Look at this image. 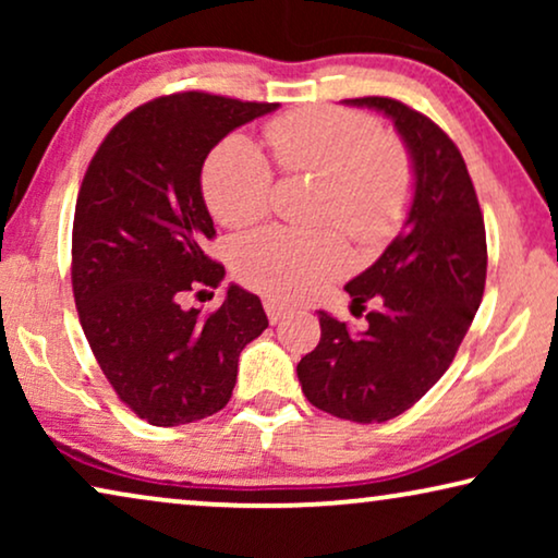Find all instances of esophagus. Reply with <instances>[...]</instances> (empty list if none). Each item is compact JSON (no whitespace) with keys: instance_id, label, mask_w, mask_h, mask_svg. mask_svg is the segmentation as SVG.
Instances as JSON below:
<instances>
[{"instance_id":"1","label":"esophagus","mask_w":558,"mask_h":558,"mask_svg":"<svg viewBox=\"0 0 558 558\" xmlns=\"http://www.w3.org/2000/svg\"><path fill=\"white\" fill-rule=\"evenodd\" d=\"M264 310H266V317H269L271 323H279V319H284L289 312H292V307H287V304H281L277 300H266Z\"/></svg>"}]
</instances>
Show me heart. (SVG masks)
Masks as SVG:
<instances>
[{"label": "heart", "instance_id": "b5f03b06", "mask_svg": "<svg viewBox=\"0 0 558 558\" xmlns=\"http://www.w3.org/2000/svg\"><path fill=\"white\" fill-rule=\"evenodd\" d=\"M274 162L284 174L323 180L317 218L338 226L357 246L378 248L399 231L414 197V165L368 113L310 106L266 124ZM274 172L248 136L231 134L210 151L203 195L228 228L262 220L271 208ZM348 248L335 231L271 226L235 243L233 269L243 284L274 300L317 294L348 269Z\"/></svg>", "mask_w": 558, "mask_h": 558}]
</instances>
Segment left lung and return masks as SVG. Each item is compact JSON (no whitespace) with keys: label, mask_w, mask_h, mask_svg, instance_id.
<instances>
[{"label":"left lung","mask_w":558,"mask_h":558,"mask_svg":"<svg viewBox=\"0 0 558 558\" xmlns=\"http://www.w3.org/2000/svg\"><path fill=\"white\" fill-rule=\"evenodd\" d=\"M384 111L414 162V201L401 233L348 281L353 312L378 300L363 332L319 312V342L296 365L312 407L357 424L414 407L452 365L483 302L485 220L457 144L429 117L386 96L348 98Z\"/></svg>","instance_id":"1"}]
</instances>
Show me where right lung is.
Wrapping results in <instances>:
<instances>
[{"label": "right lung", "instance_id": "add662e5", "mask_svg": "<svg viewBox=\"0 0 558 558\" xmlns=\"http://www.w3.org/2000/svg\"><path fill=\"white\" fill-rule=\"evenodd\" d=\"M277 106L205 90L159 96L106 134L81 182L75 307L106 380L144 422L178 426L223 409L241 350L269 327L262 300L235 284L216 312L180 302L226 277L205 254L216 235L201 190L205 157Z\"/></svg>", "mask_w": 558, "mask_h": 558}]
</instances>
